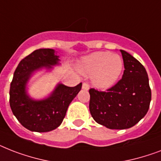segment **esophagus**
Returning a JSON list of instances; mask_svg holds the SVG:
<instances>
[{
	"mask_svg": "<svg viewBox=\"0 0 161 161\" xmlns=\"http://www.w3.org/2000/svg\"><path fill=\"white\" fill-rule=\"evenodd\" d=\"M89 88H90V86L87 84L86 82H84V83L82 84V89H83V90H85V91H88Z\"/></svg>",
	"mask_w": 161,
	"mask_h": 161,
	"instance_id": "obj_1",
	"label": "esophagus"
}]
</instances>
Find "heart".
<instances>
[{
    "label": "heart",
    "instance_id": "obj_1",
    "mask_svg": "<svg viewBox=\"0 0 161 161\" xmlns=\"http://www.w3.org/2000/svg\"><path fill=\"white\" fill-rule=\"evenodd\" d=\"M80 70L87 75H92L95 86L99 88H110L120 76L124 63L119 55L99 51L82 60Z\"/></svg>",
    "mask_w": 161,
    "mask_h": 161
}]
</instances>
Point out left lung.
<instances>
[{"label":"left lung","mask_w":161,"mask_h":161,"mask_svg":"<svg viewBox=\"0 0 161 161\" xmlns=\"http://www.w3.org/2000/svg\"><path fill=\"white\" fill-rule=\"evenodd\" d=\"M125 70L122 78L106 91L89 90L90 112L98 124L109 129L125 130L146 115L151 90L146 68L126 51L120 50Z\"/></svg>","instance_id":"obj_1"}]
</instances>
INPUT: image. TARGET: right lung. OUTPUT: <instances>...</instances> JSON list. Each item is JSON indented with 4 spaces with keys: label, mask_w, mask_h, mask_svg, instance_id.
<instances>
[{
    "label": "right lung",
    "mask_w": 161,
    "mask_h": 161,
    "mask_svg": "<svg viewBox=\"0 0 161 161\" xmlns=\"http://www.w3.org/2000/svg\"><path fill=\"white\" fill-rule=\"evenodd\" d=\"M53 49L36 50L25 56L15 69L10 87V106L18 121L31 131L48 132L62 123L68 106L79 93L82 84L69 87L58 84L51 96L41 101L31 98L26 84L36 70L59 64Z\"/></svg>",
    "instance_id": "1"
}]
</instances>
